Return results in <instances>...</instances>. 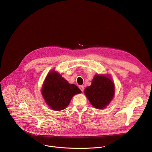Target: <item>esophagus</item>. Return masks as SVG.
Returning <instances> with one entry per match:
<instances>
[{"instance_id":"esophagus-1","label":"esophagus","mask_w":152,"mask_h":152,"mask_svg":"<svg viewBox=\"0 0 152 152\" xmlns=\"http://www.w3.org/2000/svg\"><path fill=\"white\" fill-rule=\"evenodd\" d=\"M79 89L83 92V91L84 90V87H83V86H82V85H80V86H79Z\"/></svg>"}]
</instances>
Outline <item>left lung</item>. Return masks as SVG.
Returning a JSON list of instances; mask_svg holds the SVG:
<instances>
[{
	"label": "left lung",
	"mask_w": 152,
	"mask_h": 152,
	"mask_svg": "<svg viewBox=\"0 0 152 152\" xmlns=\"http://www.w3.org/2000/svg\"><path fill=\"white\" fill-rule=\"evenodd\" d=\"M84 93L94 107L104 109L114 98V83L109 75H96L91 85L85 89Z\"/></svg>",
	"instance_id": "1"
}]
</instances>
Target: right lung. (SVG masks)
<instances>
[{"label":"right lung","mask_w":152,"mask_h":152,"mask_svg":"<svg viewBox=\"0 0 152 152\" xmlns=\"http://www.w3.org/2000/svg\"><path fill=\"white\" fill-rule=\"evenodd\" d=\"M81 92L76 85L70 84L55 70L49 72L41 88V94L45 101L54 111L64 110L72 97Z\"/></svg>","instance_id":"1"}]
</instances>
